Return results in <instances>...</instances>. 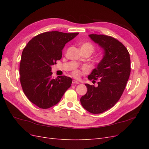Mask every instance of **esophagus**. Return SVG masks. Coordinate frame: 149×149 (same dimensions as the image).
I'll return each instance as SVG.
<instances>
[{
	"label": "esophagus",
	"mask_w": 149,
	"mask_h": 149,
	"mask_svg": "<svg viewBox=\"0 0 149 149\" xmlns=\"http://www.w3.org/2000/svg\"><path fill=\"white\" fill-rule=\"evenodd\" d=\"M72 83H73V84H79V83L78 81H76V80H73V81H72Z\"/></svg>",
	"instance_id": "obj_1"
}]
</instances>
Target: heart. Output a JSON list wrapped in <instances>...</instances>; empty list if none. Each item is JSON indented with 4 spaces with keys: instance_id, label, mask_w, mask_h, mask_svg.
I'll list each match as a JSON object with an SVG mask.
<instances>
[{
    "instance_id": "1",
    "label": "heart",
    "mask_w": 149,
    "mask_h": 149,
    "mask_svg": "<svg viewBox=\"0 0 149 149\" xmlns=\"http://www.w3.org/2000/svg\"><path fill=\"white\" fill-rule=\"evenodd\" d=\"M81 48H84V49H87L88 50H89L91 53L93 52L94 50V47L91 43H84L83 45L81 47ZM73 75L76 77H78V76H80L81 74V72L79 70H75L74 71H73Z\"/></svg>"
}]
</instances>
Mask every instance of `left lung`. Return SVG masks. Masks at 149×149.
<instances>
[{
  "instance_id": "8db88e82",
  "label": "left lung",
  "mask_w": 149,
  "mask_h": 149,
  "mask_svg": "<svg viewBox=\"0 0 149 149\" xmlns=\"http://www.w3.org/2000/svg\"><path fill=\"white\" fill-rule=\"evenodd\" d=\"M104 50L102 59L88 79L97 85L85 84L88 91L80 99L86 110L100 114L113 107L123 94L130 73V59L127 49L116 38L104 35H89Z\"/></svg>"
}]
</instances>
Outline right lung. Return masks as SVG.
<instances>
[{"label":"right lung","instance_id":"1","mask_svg":"<svg viewBox=\"0 0 149 149\" xmlns=\"http://www.w3.org/2000/svg\"><path fill=\"white\" fill-rule=\"evenodd\" d=\"M79 34L58 31H47L30 40L22 52L20 81L30 101L42 109H48L60 102L72 83L66 76L52 78V66L62 56L66 43Z\"/></svg>","mask_w":149,"mask_h":149}]
</instances>
